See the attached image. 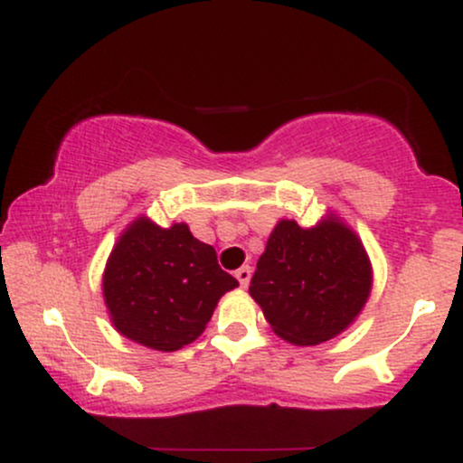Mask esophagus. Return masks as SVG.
<instances>
[{
  "label": "esophagus",
  "instance_id": "obj_1",
  "mask_svg": "<svg viewBox=\"0 0 463 463\" xmlns=\"http://www.w3.org/2000/svg\"><path fill=\"white\" fill-rule=\"evenodd\" d=\"M235 276H237L239 285H241V287H248V283H250V276H252V269H250L248 265H243V268H239V269H237Z\"/></svg>",
  "mask_w": 463,
  "mask_h": 463
}]
</instances>
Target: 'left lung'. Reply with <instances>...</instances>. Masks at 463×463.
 Here are the masks:
<instances>
[{"label":"left lung","mask_w":463,"mask_h":463,"mask_svg":"<svg viewBox=\"0 0 463 463\" xmlns=\"http://www.w3.org/2000/svg\"><path fill=\"white\" fill-rule=\"evenodd\" d=\"M370 291L368 252L335 213L311 228L280 220L250 280V296L272 331L296 346H316L346 331Z\"/></svg>","instance_id":"obj_1"}]
</instances>
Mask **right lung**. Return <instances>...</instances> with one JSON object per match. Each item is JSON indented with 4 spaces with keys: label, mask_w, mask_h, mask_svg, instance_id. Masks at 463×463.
Listing matches in <instances>:
<instances>
[{
    "label": "right lung",
    "mask_w": 463,
    "mask_h": 463,
    "mask_svg": "<svg viewBox=\"0 0 463 463\" xmlns=\"http://www.w3.org/2000/svg\"><path fill=\"white\" fill-rule=\"evenodd\" d=\"M235 287L217 265L215 248L191 235L184 222L161 228L146 215L121 232L102 276L117 333L161 353L195 342Z\"/></svg>",
    "instance_id": "obj_1"
}]
</instances>
